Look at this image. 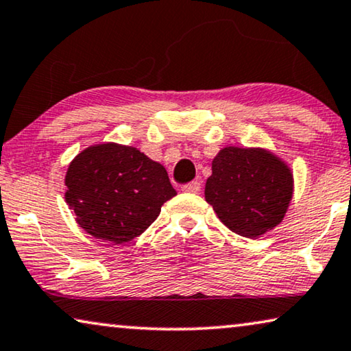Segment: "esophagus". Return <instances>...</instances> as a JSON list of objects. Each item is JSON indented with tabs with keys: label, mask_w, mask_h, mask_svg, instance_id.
<instances>
[{
	"label": "esophagus",
	"mask_w": 351,
	"mask_h": 351,
	"mask_svg": "<svg viewBox=\"0 0 351 351\" xmlns=\"http://www.w3.org/2000/svg\"><path fill=\"white\" fill-rule=\"evenodd\" d=\"M182 191L189 192V194H197V192L200 191V182L199 181H192V182H189V184H184V186H182Z\"/></svg>",
	"instance_id": "esophagus-1"
}]
</instances>
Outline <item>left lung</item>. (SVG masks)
<instances>
[{
  "instance_id": "obj_1",
  "label": "left lung",
  "mask_w": 351,
  "mask_h": 351,
  "mask_svg": "<svg viewBox=\"0 0 351 351\" xmlns=\"http://www.w3.org/2000/svg\"><path fill=\"white\" fill-rule=\"evenodd\" d=\"M293 182L289 167L270 151L227 146L211 164L205 200L232 232L256 239L283 221Z\"/></svg>"
}]
</instances>
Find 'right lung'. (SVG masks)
I'll return each mask as SVG.
<instances>
[{"label": "right lung", "instance_id": "1", "mask_svg": "<svg viewBox=\"0 0 351 351\" xmlns=\"http://www.w3.org/2000/svg\"><path fill=\"white\" fill-rule=\"evenodd\" d=\"M65 200L87 234L112 243L141 235L176 191L164 165L133 146L103 143L73 159Z\"/></svg>", "mask_w": 351, "mask_h": 351}]
</instances>
